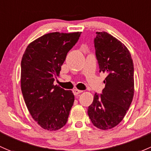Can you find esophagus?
<instances>
[{"mask_svg":"<svg viewBox=\"0 0 151 151\" xmlns=\"http://www.w3.org/2000/svg\"><path fill=\"white\" fill-rule=\"evenodd\" d=\"M73 93H74V94L75 95V96H77V95H78V94H80V93H82V90H78V89H74V90H73Z\"/></svg>","mask_w":151,"mask_h":151,"instance_id":"1","label":"esophagus"}]
</instances>
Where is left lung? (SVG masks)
Returning <instances> with one entry per match:
<instances>
[{"label":"left lung","mask_w":151,"mask_h":151,"mask_svg":"<svg viewBox=\"0 0 151 151\" xmlns=\"http://www.w3.org/2000/svg\"><path fill=\"white\" fill-rule=\"evenodd\" d=\"M95 38L100 72L108 74L101 96L96 93L88 114L100 129L114 128L122 121L134 96V66L127 47L106 32H98Z\"/></svg>","instance_id":"left-lung-1"}]
</instances>
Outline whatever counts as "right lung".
I'll return each mask as SVG.
<instances>
[{"label":"right lung","mask_w":151,"mask_h":151,"mask_svg":"<svg viewBox=\"0 0 151 151\" xmlns=\"http://www.w3.org/2000/svg\"><path fill=\"white\" fill-rule=\"evenodd\" d=\"M80 35L81 32L47 33L30 42L22 56V95L32 117L42 129L56 131L67 122L74 96L53 82Z\"/></svg>","instance_id":"add662e5"}]
</instances>
